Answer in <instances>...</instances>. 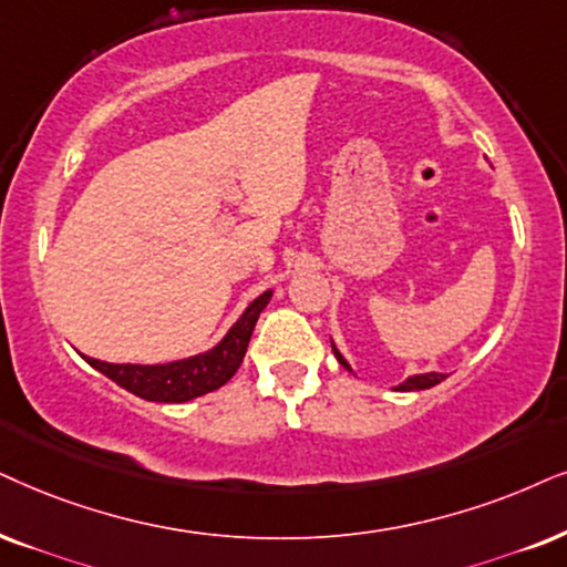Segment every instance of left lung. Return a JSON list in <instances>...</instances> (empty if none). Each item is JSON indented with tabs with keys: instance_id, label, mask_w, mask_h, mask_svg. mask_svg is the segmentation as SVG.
I'll list each match as a JSON object with an SVG mask.
<instances>
[{
	"instance_id": "left-lung-1",
	"label": "left lung",
	"mask_w": 567,
	"mask_h": 567,
	"mask_svg": "<svg viewBox=\"0 0 567 567\" xmlns=\"http://www.w3.org/2000/svg\"><path fill=\"white\" fill-rule=\"evenodd\" d=\"M332 350H334V358L337 361L342 363V367H346L348 371H353L350 369V363L346 361V355L340 353V350H337V346L332 342ZM444 379V374H436V371H426V374H413V377H408L405 382H400L395 390H400V392H415V390H429V386H434V384H440Z\"/></svg>"
}]
</instances>
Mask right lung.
<instances>
[{
	"label": "right lung",
	"instance_id": "1",
	"mask_svg": "<svg viewBox=\"0 0 567 567\" xmlns=\"http://www.w3.org/2000/svg\"><path fill=\"white\" fill-rule=\"evenodd\" d=\"M271 300V290L261 292L259 298L250 300L238 321L227 329L217 346L204 350V353L181 358L169 363H106L99 358L83 355L85 363L102 371L112 382L123 390L133 392L148 403H188L193 398L206 395V392L219 390L235 377L240 369L243 355H246L250 334H254L259 313Z\"/></svg>",
	"mask_w": 567,
	"mask_h": 567
}]
</instances>
